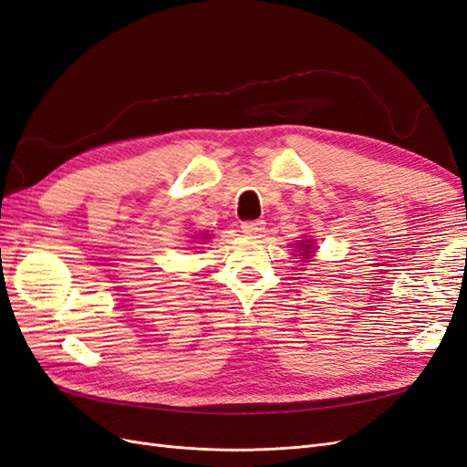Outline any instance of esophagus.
I'll use <instances>...</instances> for the list:
<instances>
[{"mask_svg": "<svg viewBox=\"0 0 467 467\" xmlns=\"http://www.w3.org/2000/svg\"><path fill=\"white\" fill-rule=\"evenodd\" d=\"M265 230V222L263 220H249L242 223V232L245 235H259Z\"/></svg>", "mask_w": 467, "mask_h": 467, "instance_id": "1", "label": "esophagus"}]
</instances>
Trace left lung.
<instances>
[{
  "mask_svg": "<svg viewBox=\"0 0 467 467\" xmlns=\"http://www.w3.org/2000/svg\"><path fill=\"white\" fill-rule=\"evenodd\" d=\"M298 245H302V249H300V251L304 253V257L312 255V253H314V251H312V245H314V244H312V242H307V239H306V242H300Z\"/></svg>",
  "mask_w": 467,
  "mask_h": 467,
  "instance_id": "obj_1",
  "label": "left lung"
}]
</instances>
